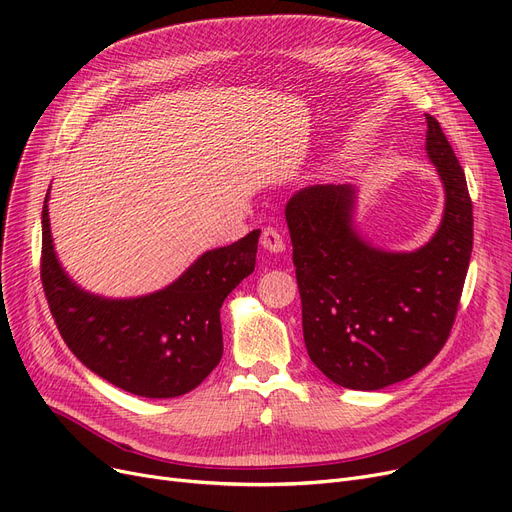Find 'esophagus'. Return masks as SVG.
Masks as SVG:
<instances>
[{"label": "esophagus", "mask_w": 512, "mask_h": 512, "mask_svg": "<svg viewBox=\"0 0 512 512\" xmlns=\"http://www.w3.org/2000/svg\"><path fill=\"white\" fill-rule=\"evenodd\" d=\"M261 247L265 251H270V253H282L284 247H286L282 232L278 228H274V226H265L261 230Z\"/></svg>", "instance_id": "esophagus-1"}]
</instances>
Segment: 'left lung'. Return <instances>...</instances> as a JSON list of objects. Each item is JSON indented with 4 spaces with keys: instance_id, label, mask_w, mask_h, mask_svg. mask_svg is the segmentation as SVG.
I'll return each mask as SVG.
<instances>
[{
    "instance_id": "obj_1",
    "label": "left lung",
    "mask_w": 512,
    "mask_h": 512,
    "mask_svg": "<svg viewBox=\"0 0 512 512\" xmlns=\"http://www.w3.org/2000/svg\"><path fill=\"white\" fill-rule=\"evenodd\" d=\"M427 154L446 190L441 226L412 253L374 249L353 228L355 190L318 184L286 203L311 362L332 383L376 391L410 379L446 345L473 251L464 171L435 117Z\"/></svg>"
}]
</instances>
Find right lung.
I'll list each match as a JSON object with an SVG mask.
<instances>
[{
  "instance_id": "add662e5",
  "label": "right lung",
  "mask_w": 512,
  "mask_h": 512,
  "mask_svg": "<svg viewBox=\"0 0 512 512\" xmlns=\"http://www.w3.org/2000/svg\"><path fill=\"white\" fill-rule=\"evenodd\" d=\"M48 196L41 213V284L60 335L77 360L140 397H177L201 385L224 353L221 303L255 270L261 232L207 251L163 291L104 299L85 293L60 268Z\"/></svg>"
}]
</instances>
